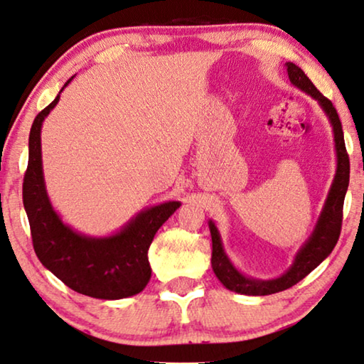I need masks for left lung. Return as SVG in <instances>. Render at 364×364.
I'll use <instances>...</instances> for the list:
<instances>
[{
    "label": "left lung",
    "instance_id": "8db88e82",
    "mask_svg": "<svg viewBox=\"0 0 364 364\" xmlns=\"http://www.w3.org/2000/svg\"><path fill=\"white\" fill-rule=\"evenodd\" d=\"M285 65H287V74L291 85L296 87L301 92H305L313 100H316L321 109L324 111L326 117L329 119L333 134V143H336V145H333L336 146L337 159L336 174H333V181L331 183L329 192H327L323 210L319 213V218L316 224H314L311 235L306 238L305 243L299 248V252L295 253L294 261H291L289 269L281 274L279 277L256 279L243 274L234 263H232L229 255L225 253L223 237L219 234L216 224L213 223V219L208 221L213 240V271L219 279V282H221L225 289L240 295L263 296L290 289L291 285L300 282L303 277H306L309 272L316 269V267L323 263L327 256L331 255L338 240V235H341L343 200L350 182V161L347 150H345L342 122L341 119H338L333 105L319 93L318 88L313 85V82L308 79L306 74L303 73L299 65L294 63H287Z\"/></svg>",
    "mask_w": 364,
    "mask_h": 364
}]
</instances>
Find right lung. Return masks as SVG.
I'll list each match as a JSON object with an SVG mask.
<instances>
[{
  "label": "right lung",
  "instance_id": "right-lung-1",
  "mask_svg": "<svg viewBox=\"0 0 364 364\" xmlns=\"http://www.w3.org/2000/svg\"><path fill=\"white\" fill-rule=\"evenodd\" d=\"M75 75L64 83L58 97L38 112L28 135V166L22 200L40 263L69 289L100 300H121L146 287L151 277L148 261L154 234L174 214L181 201L145 208L109 235H87L63 221L46 192L41 161V126Z\"/></svg>",
  "mask_w": 364,
  "mask_h": 364
}]
</instances>
